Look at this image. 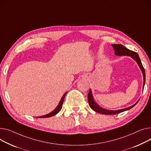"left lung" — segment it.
I'll list each match as a JSON object with an SVG mask.
<instances>
[{
	"mask_svg": "<svg viewBox=\"0 0 151 151\" xmlns=\"http://www.w3.org/2000/svg\"><path fill=\"white\" fill-rule=\"evenodd\" d=\"M112 46L114 48L115 55H116V56H129L131 57L132 58H133L137 62V63L138 64L140 69L142 70V72L143 73V88H144V86H145V81H146L145 70V68L142 64L141 60H140L138 53L132 51V50H130L127 49V48H126L124 46H123L122 44H112ZM87 98H88V104H89L90 107H91L94 110V111H95L98 113H99V114H104V115H115V114H119V113L123 112L124 111H126V110H129L131 108H132L133 107H134L138 103V102L139 100V99H138L135 104H134L132 106H130L129 107L119 109V110H107V109L101 107L96 103V102L95 101V100L93 99L91 89H90V90H89Z\"/></svg>",
	"mask_w": 151,
	"mask_h": 151,
	"instance_id": "1",
	"label": "left lung"
}]
</instances>
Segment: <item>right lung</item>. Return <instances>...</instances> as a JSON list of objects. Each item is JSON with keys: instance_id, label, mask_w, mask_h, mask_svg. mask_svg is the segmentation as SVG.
Masks as SVG:
<instances>
[{"instance_id": "add662e5", "label": "right lung", "mask_w": 151, "mask_h": 151, "mask_svg": "<svg viewBox=\"0 0 151 151\" xmlns=\"http://www.w3.org/2000/svg\"><path fill=\"white\" fill-rule=\"evenodd\" d=\"M67 93V92H65V93L64 94V95L63 96V97H62V98H61V101H60L59 104L58 105V106L56 107V109L53 110V111H52V112H50V113H49V114H47V115H43V116H37V117H36V118H48V117L53 116L55 115L56 114H57L60 111V110H61V109H62L63 104V102H64V98H65V95H66Z\"/></svg>"}]
</instances>
